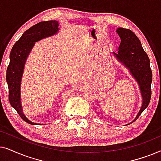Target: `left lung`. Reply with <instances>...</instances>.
I'll return each mask as SVG.
<instances>
[{"label": "left lung", "instance_id": "1", "mask_svg": "<svg viewBox=\"0 0 161 161\" xmlns=\"http://www.w3.org/2000/svg\"><path fill=\"white\" fill-rule=\"evenodd\" d=\"M116 32L120 36L121 43L118 53H114V54L128 68L132 75L137 80L143 98L142 108L133 120L135 122L150 102L153 73L149 57L143 49L142 43L136 35L131 30L123 28H117Z\"/></svg>", "mask_w": 161, "mask_h": 161}]
</instances>
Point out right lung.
<instances>
[{"instance_id": "1", "label": "right lung", "mask_w": 161, "mask_h": 161, "mask_svg": "<svg viewBox=\"0 0 161 161\" xmlns=\"http://www.w3.org/2000/svg\"><path fill=\"white\" fill-rule=\"evenodd\" d=\"M58 22L44 21L28 29L16 42L10 53L9 64L6 70V82L8 88V100L23 119L30 125H36L25 117L20 103V82L26 58L36 42L56 34Z\"/></svg>"}]
</instances>
